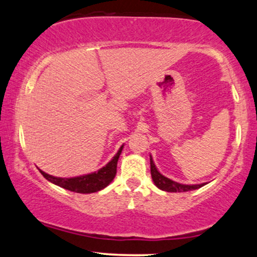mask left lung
Segmentation results:
<instances>
[{
  "label": "left lung",
  "mask_w": 257,
  "mask_h": 257,
  "mask_svg": "<svg viewBox=\"0 0 257 257\" xmlns=\"http://www.w3.org/2000/svg\"><path fill=\"white\" fill-rule=\"evenodd\" d=\"M151 175H152V179L154 182V184L162 189L164 191H169V193H183V191H190V190H195L199 189V188L203 187L206 183L202 184H181L177 183V182L172 181L165 176H163L160 172L157 170L156 165H154L152 157H151Z\"/></svg>",
  "instance_id": "8db88e82"
}]
</instances>
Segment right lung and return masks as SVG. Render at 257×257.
Instances as JSON below:
<instances>
[{
  "label": "right lung",
  "instance_id": "add662e5",
  "mask_svg": "<svg viewBox=\"0 0 257 257\" xmlns=\"http://www.w3.org/2000/svg\"><path fill=\"white\" fill-rule=\"evenodd\" d=\"M123 146H120L118 152L112 159L110 160L104 168L98 170L97 172H92V174L79 176V177L72 178H62V177H54V176L45 174L44 171L39 170L40 174L48 179L51 183L58 185V187L64 188V189L74 191V193H81V194H91L95 193L104 189L107 187L112 179L115 178L117 171V162H118L119 154L122 152Z\"/></svg>",
  "mask_w": 257,
  "mask_h": 257
}]
</instances>
